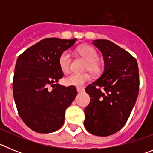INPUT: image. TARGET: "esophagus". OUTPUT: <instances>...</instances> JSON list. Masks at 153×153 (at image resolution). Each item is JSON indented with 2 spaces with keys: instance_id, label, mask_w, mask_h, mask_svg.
Instances as JSON below:
<instances>
[{
  "instance_id": "obj_1",
  "label": "esophagus",
  "mask_w": 153,
  "mask_h": 153,
  "mask_svg": "<svg viewBox=\"0 0 153 153\" xmlns=\"http://www.w3.org/2000/svg\"><path fill=\"white\" fill-rule=\"evenodd\" d=\"M76 90H77L78 93H81V92L84 91V88L83 87H80V86H78V87H76Z\"/></svg>"
}]
</instances>
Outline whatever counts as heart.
Here are the masks:
<instances>
[{
  "mask_svg": "<svg viewBox=\"0 0 153 153\" xmlns=\"http://www.w3.org/2000/svg\"><path fill=\"white\" fill-rule=\"evenodd\" d=\"M78 53L87 60L86 70H89L94 75H99L102 72V66L99 62V56L94 48L90 46H83L79 47ZM71 63V56L68 51H63L59 57V66L63 72H68ZM90 79V75L84 74H71L64 78V83L67 86H83Z\"/></svg>",
  "mask_w": 153,
  "mask_h": 153,
  "instance_id": "heart-1",
  "label": "heart"
}]
</instances>
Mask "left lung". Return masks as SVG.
Instances as JSON below:
<instances>
[{
	"mask_svg": "<svg viewBox=\"0 0 153 153\" xmlns=\"http://www.w3.org/2000/svg\"><path fill=\"white\" fill-rule=\"evenodd\" d=\"M93 44L102 53L104 70L85 89L90 102L84 109V126L92 134L107 136L122 129L129 119L139 94V68L129 53L110 40L99 39Z\"/></svg>",
	"mask_w": 153,
	"mask_h": 153,
	"instance_id": "left-lung-1",
	"label": "left lung"
}]
</instances>
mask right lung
<instances>
[{
	"label": "right lung",
	"mask_w": 153,
	"mask_h": 153,
	"mask_svg": "<svg viewBox=\"0 0 153 153\" xmlns=\"http://www.w3.org/2000/svg\"><path fill=\"white\" fill-rule=\"evenodd\" d=\"M76 40L45 38L17 58L13 98L21 120L35 132L50 133L60 129L64 123L65 110L77 95L75 86L57 83L63 76L59 57Z\"/></svg>",
	"instance_id": "right-lung-1"
}]
</instances>
